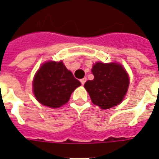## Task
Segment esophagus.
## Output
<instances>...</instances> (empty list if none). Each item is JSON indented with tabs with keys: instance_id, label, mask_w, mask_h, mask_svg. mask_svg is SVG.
Instances as JSON below:
<instances>
[{
	"instance_id": "34e87169",
	"label": "esophagus",
	"mask_w": 159,
	"mask_h": 159,
	"mask_svg": "<svg viewBox=\"0 0 159 159\" xmlns=\"http://www.w3.org/2000/svg\"><path fill=\"white\" fill-rule=\"evenodd\" d=\"M86 81H87V78H86V77H84V78H82V79L80 80V82H81V83H82V85L85 84V82H86Z\"/></svg>"
}]
</instances>
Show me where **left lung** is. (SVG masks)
Here are the masks:
<instances>
[{"label": "left lung", "instance_id": "8db88e82", "mask_svg": "<svg viewBox=\"0 0 159 159\" xmlns=\"http://www.w3.org/2000/svg\"><path fill=\"white\" fill-rule=\"evenodd\" d=\"M92 72L94 79L84 85L92 103L103 110L117 106L125 96L129 78L123 66L116 62H97Z\"/></svg>", "mask_w": 159, "mask_h": 159}]
</instances>
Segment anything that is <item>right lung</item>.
<instances>
[{"label":"right lung","mask_w":159,"mask_h":159,"mask_svg":"<svg viewBox=\"0 0 159 159\" xmlns=\"http://www.w3.org/2000/svg\"><path fill=\"white\" fill-rule=\"evenodd\" d=\"M81 82L73 77L62 61L44 62L33 80L34 97L40 104L58 108L66 104Z\"/></svg>","instance_id":"right-lung-1"}]
</instances>
